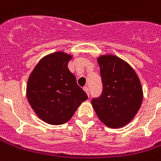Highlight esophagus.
I'll list each match as a JSON object with an SVG mask.
<instances>
[{"label": "esophagus", "mask_w": 161, "mask_h": 161, "mask_svg": "<svg viewBox=\"0 0 161 161\" xmlns=\"http://www.w3.org/2000/svg\"><path fill=\"white\" fill-rule=\"evenodd\" d=\"M83 90L86 92V94H88V96L89 97V88H88V87H84V88H83Z\"/></svg>", "instance_id": "34e87169"}]
</instances>
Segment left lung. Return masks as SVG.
Segmentation results:
<instances>
[{"label": "left lung", "mask_w": 161, "mask_h": 161, "mask_svg": "<svg viewBox=\"0 0 161 161\" xmlns=\"http://www.w3.org/2000/svg\"><path fill=\"white\" fill-rule=\"evenodd\" d=\"M102 92L93 98L97 116L107 127L119 128L132 121L142 104L143 89L134 70L119 57L108 55L98 59Z\"/></svg>", "instance_id": "left-lung-1"}]
</instances>
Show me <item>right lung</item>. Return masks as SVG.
<instances>
[{
	"label": "right lung",
	"mask_w": 161,
	"mask_h": 161,
	"mask_svg": "<svg viewBox=\"0 0 161 161\" xmlns=\"http://www.w3.org/2000/svg\"><path fill=\"white\" fill-rule=\"evenodd\" d=\"M71 58L63 52L45 56L28 81L27 98L29 104L37 116L49 124L67 122L81 103L88 99L67 67Z\"/></svg>",
	"instance_id": "1"
}]
</instances>
